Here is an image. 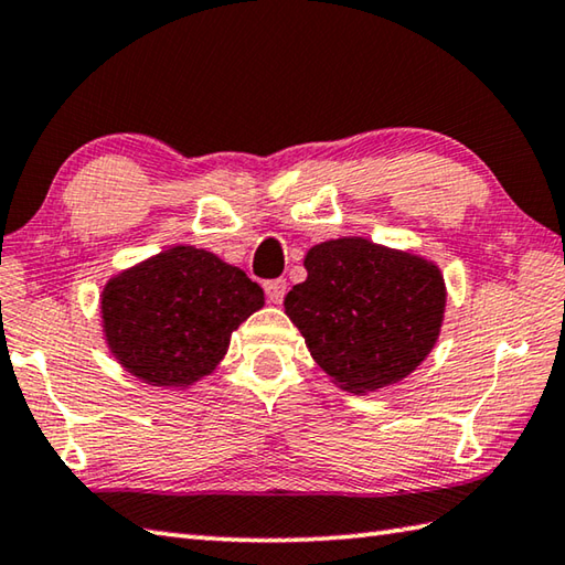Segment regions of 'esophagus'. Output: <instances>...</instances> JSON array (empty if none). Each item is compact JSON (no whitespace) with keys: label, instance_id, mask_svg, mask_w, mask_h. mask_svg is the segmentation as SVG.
Wrapping results in <instances>:
<instances>
[{"label":"esophagus","instance_id":"1","mask_svg":"<svg viewBox=\"0 0 565 565\" xmlns=\"http://www.w3.org/2000/svg\"><path fill=\"white\" fill-rule=\"evenodd\" d=\"M264 291L269 296L271 303H281L284 296H286V279H271L264 284Z\"/></svg>","mask_w":565,"mask_h":565}]
</instances>
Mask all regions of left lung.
Wrapping results in <instances>:
<instances>
[{"label": "left lung", "instance_id": "8db88e82", "mask_svg": "<svg viewBox=\"0 0 565 565\" xmlns=\"http://www.w3.org/2000/svg\"><path fill=\"white\" fill-rule=\"evenodd\" d=\"M284 309L313 361L348 393L403 381L433 351L447 289L433 262L363 237L316 244Z\"/></svg>", "mask_w": 565, "mask_h": 565}]
</instances>
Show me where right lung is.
Segmentation results:
<instances>
[{
    "mask_svg": "<svg viewBox=\"0 0 565 565\" xmlns=\"http://www.w3.org/2000/svg\"><path fill=\"white\" fill-rule=\"evenodd\" d=\"M264 306L262 286L212 252L172 247L106 284L110 353L140 381L184 387L210 375L232 331Z\"/></svg>",
    "mask_w": 565,
    "mask_h": 565,
    "instance_id": "1",
    "label": "right lung"
}]
</instances>
